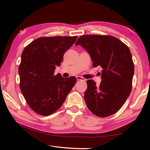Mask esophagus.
<instances>
[{
  "instance_id": "1",
  "label": "esophagus",
  "mask_w": 150,
  "mask_h": 150,
  "mask_svg": "<svg viewBox=\"0 0 150 150\" xmlns=\"http://www.w3.org/2000/svg\"><path fill=\"white\" fill-rule=\"evenodd\" d=\"M77 81H86L85 79L82 78V77H79V76H77Z\"/></svg>"
}]
</instances>
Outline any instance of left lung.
I'll return each mask as SVG.
<instances>
[{
    "label": "left lung",
    "mask_w": 150,
    "mask_h": 150,
    "mask_svg": "<svg viewBox=\"0 0 150 150\" xmlns=\"http://www.w3.org/2000/svg\"><path fill=\"white\" fill-rule=\"evenodd\" d=\"M90 54L93 67L102 68L100 85L87 81L84 93L87 107L95 115L106 117L119 111L131 93L134 64L130 50L117 38L86 35L75 43Z\"/></svg>",
    "instance_id": "obj_1"
}]
</instances>
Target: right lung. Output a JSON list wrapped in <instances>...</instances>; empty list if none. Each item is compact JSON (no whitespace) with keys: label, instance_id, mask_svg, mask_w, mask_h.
I'll return each mask as SVG.
<instances>
[{"label":"right lung","instance_id":"add662e5","mask_svg":"<svg viewBox=\"0 0 150 150\" xmlns=\"http://www.w3.org/2000/svg\"><path fill=\"white\" fill-rule=\"evenodd\" d=\"M77 38L40 37L22 52L18 66L20 88L28 106L37 113L47 116L56 111L77 82L75 77L63 78L60 73L54 74Z\"/></svg>","mask_w":150,"mask_h":150}]
</instances>
